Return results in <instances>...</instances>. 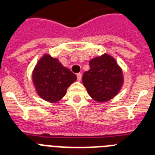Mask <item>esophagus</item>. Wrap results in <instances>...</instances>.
<instances>
[{
	"label": "esophagus",
	"mask_w": 155,
	"mask_h": 155,
	"mask_svg": "<svg viewBox=\"0 0 155 155\" xmlns=\"http://www.w3.org/2000/svg\"><path fill=\"white\" fill-rule=\"evenodd\" d=\"M77 78H78V81H80L81 80V74H77Z\"/></svg>",
	"instance_id": "34e87169"
}]
</instances>
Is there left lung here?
<instances>
[{"mask_svg":"<svg viewBox=\"0 0 155 155\" xmlns=\"http://www.w3.org/2000/svg\"><path fill=\"white\" fill-rule=\"evenodd\" d=\"M89 65V71L82 77L87 93L98 102L109 101L120 92L124 84L122 68L107 53L91 59Z\"/></svg>","mask_w":155,"mask_h":155,"instance_id":"obj_1","label":"left lung"}]
</instances>
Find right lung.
Listing matches in <instances>:
<instances>
[{"label":"right lung","mask_w":155,"mask_h":155,"mask_svg":"<svg viewBox=\"0 0 155 155\" xmlns=\"http://www.w3.org/2000/svg\"><path fill=\"white\" fill-rule=\"evenodd\" d=\"M31 78L38 95L46 102L54 103L62 99L77 77L58 59L44 54L34 68Z\"/></svg>","instance_id":"right-lung-1"}]
</instances>
